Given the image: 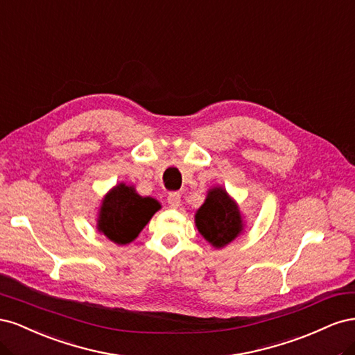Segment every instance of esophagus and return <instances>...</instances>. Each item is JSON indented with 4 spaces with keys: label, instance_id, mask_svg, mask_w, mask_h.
<instances>
[{
    "label": "esophagus",
    "instance_id": "34e87169",
    "mask_svg": "<svg viewBox=\"0 0 355 355\" xmlns=\"http://www.w3.org/2000/svg\"><path fill=\"white\" fill-rule=\"evenodd\" d=\"M167 202H168L170 207H173V209L179 207L180 206V194H179V192H170V194L167 196Z\"/></svg>",
    "mask_w": 355,
    "mask_h": 355
}]
</instances>
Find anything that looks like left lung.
<instances>
[{
    "label": "left lung",
    "instance_id": "8db88e82",
    "mask_svg": "<svg viewBox=\"0 0 355 355\" xmlns=\"http://www.w3.org/2000/svg\"><path fill=\"white\" fill-rule=\"evenodd\" d=\"M200 234L213 247L220 249L239 237L244 228L241 213L223 188H211L206 201L196 213Z\"/></svg>",
    "mask_w": 355,
    "mask_h": 355
}]
</instances>
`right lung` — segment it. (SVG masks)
<instances>
[{
	"instance_id": "add662e5",
	"label": "right lung",
	"mask_w": 355,
	"mask_h": 355,
	"mask_svg": "<svg viewBox=\"0 0 355 355\" xmlns=\"http://www.w3.org/2000/svg\"><path fill=\"white\" fill-rule=\"evenodd\" d=\"M159 209L157 200L141 197L133 187L118 184L102 200L98 230L115 244H128Z\"/></svg>"
}]
</instances>
